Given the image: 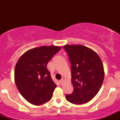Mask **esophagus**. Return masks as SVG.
<instances>
[{"mask_svg": "<svg viewBox=\"0 0 120 120\" xmlns=\"http://www.w3.org/2000/svg\"><path fill=\"white\" fill-rule=\"evenodd\" d=\"M64 79H61V80H59V83L61 85H62L64 83Z\"/></svg>", "mask_w": 120, "mask_h": 120, "instance_id": "esophagus-1", "label": "esophagus"}]
</instances>
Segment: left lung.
<instances>
[{"instance_id": "left-lung-1", "label": "left lung", "mask_w": 120, "mask_h": 120, "mask_svg": "<svg viewBox=\"0 0 120 120\" xmlns=\"http://www.w3.org/2000/svg\"><path fill=\"white\" fill-rule=\"evenodd\" d=\"M71 63L73 92L65 96L67 100L82 105L93 99L101 88L105 73L99 56L82 45H65Z\"/></svg>"}]
</instances>
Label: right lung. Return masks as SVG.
<instances>
[{
  "label": "right lung",
  "mask_w": 120,
  "mask_h": 120,
  "mask_svg": "<svg viewBox=\"0 0 120 120\" xmlns=\"http://www.w3.org/2000/svg\"><path fill=\"white\" fill-rule=\"evenodd\" d=\"M61 48L50 45L32 49L22 55L17 62L15 83L22 96L30 103L41 105L52 97L56 85L47 64Z\"/></svg>",
  "instance_id": "right-lung-1"
}]
</instances>
